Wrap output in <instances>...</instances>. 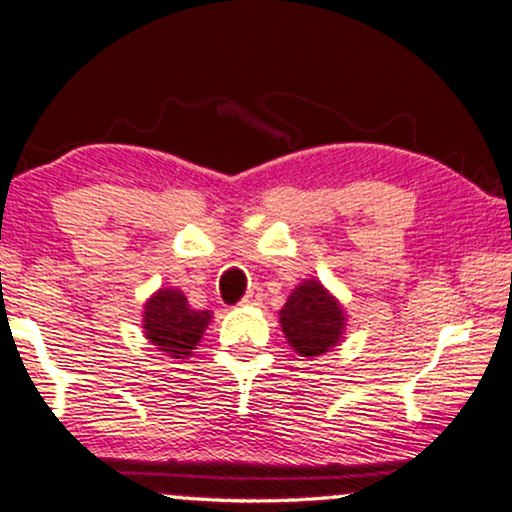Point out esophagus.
I'll list each match as a JSON object with an SVG mask.
<instances>
[{
  "label": "esophagus",
  "instance_id": "obj_1",
  "mask_svg": "<svg viewBox=\"0 0 512 512\" xmlns=\"http://www.w3.org/2000/svg\"><path fill=\"white\" fill-rule=\"evenodd\" d=\"M243 303H245V306H257V303H262V289H260V286H252V289L245 294Z\"/></svg>",
  "mask_w": 512,
  "mask_h": 512
}]
</instances>
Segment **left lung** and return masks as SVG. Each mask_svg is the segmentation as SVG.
Listing matches in <instances>:
<instances>
[{"mask_svg":"<svg viewBox=\"0 0 512 512\" xmlns=\"http://www.w3.org/2000/svg\"><path fill=\"white\" fill-rule=\"evenodd\" d=\"M279 325L291 350L320 357L338 347L347 330V311L320 279H303L279 311Z\"/></svg>","mask_w":512,"mask_h":512,"instance_id":"obj_1","label":"left lung"}]
</instances>
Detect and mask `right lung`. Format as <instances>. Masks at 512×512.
I'll return each mask as SVG.
<instances>
[{
    "label": "right lung",
    "instance_id": "1",
    "mask_svg": "<svg viewBox=\"0 0 512 512\" xmlns=\"http://www.w3.org/2000/svg\"><path fill=\"white\" fill-rule=\"evenodd\" d=\"M211 318V311H194L184 291L170 286L153 291V296L143 303L140 328L157 352L172 359H187L204 338Z\"/></svg>",
    "mask_w": 512,
    "mask_h": 512
}]
</instances>
